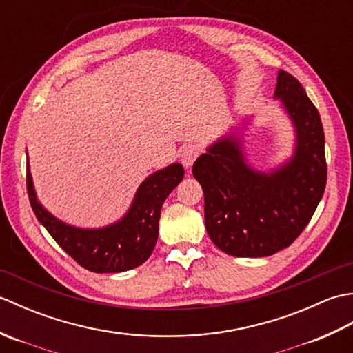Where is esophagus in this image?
Segmentation results:
<instances>
[{
	"mask_svg": "<svg viewBox=\"0 0 353 353\" xmlns=\"http://www.w3.org/2000/svg\"><path fill=\"white\" fill-rule=\"evenodd\" d=\"M200 147L197 144H186L181 150V161L186 168H190L200 154Z\"/></svg>",
	"mask_w": 353,
	"mask_h": 353,
	"instance_id": "obj_1",
	"label": "esophagus"
}]
</instances>
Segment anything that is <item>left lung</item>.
Returning a JSON list of instances; mask_svg holds the SVG:
<instances>
[{
	"mask_svg": "<svg viewBox=\"0 0 353 353\" xmlns=\"http://www.w3.org/2000/svg\"><path fill=\"white\" fill-rule=\"evenodd\" d=\"M274 99L282 101L296 129L294 154L287 163L270 172L253 170L241 142L229 134L192 167L205 192L208 235L232 256H270L292 244L325 192V133L317 108L299 80L282 70Z\"/></svg>",
	"mask_w": 353,
	"mask_h": 353,
	"instance_id": "obj_1",
	"label": "left lung"
}]
</instances>
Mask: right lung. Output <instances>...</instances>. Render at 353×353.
Wrapping results in <instances>:
<instances>
[{"instance_id": "right-lung-1", "label": "right lung", "mask_w": 353, "mask_h": 353, "mask_svg": "<svg viewBox=\"0 0 353 353\" xmlns=\"http://www.w3.org/2000/svg\"><path fill=\"white\" fill-rule=\"evenodd\" d=\"M181 163L153 172L134 194L133 203L121 220L101 229L70 226L37 201L27 162V192L37 220L70 256L94 273H119L138 267L150 258L159 235L161 208L168 194L183 179Z\"/></svg>"}]
</instances>
